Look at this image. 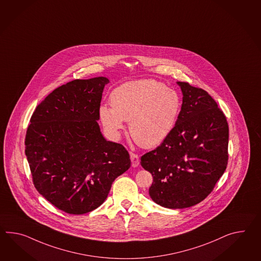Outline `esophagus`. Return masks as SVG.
<instances>
[{
	"label": "esophagus",
	"instance_id": "esophagus-1",
	"mask_svg": "<svg viewBox=\"0 0 261 261\" xmlns=\"http://www.w3.org/2000/svg\"><path fill=\"white\" fill-rule=\"evenodd\" d=\"M130 159L132 161V166L133 167H138L140 165V158L137 153H133V152H130Z\"/></svg>",
	"mask_w": 261,
	"mask_h": 261
}]
</instances>
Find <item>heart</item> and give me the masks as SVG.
I'll return each instance as SVG.
<instances>
[{"instance_id":"heart-1","label":"heart","mask_w":261,"mask_h":261,"mask_svg":"<svg viewBox=\"0 0 261 261\" xmlns=\"http://www.w3.org/2000/svg\"><path fill=\"white\" fill-rule=\"evenodd\" d=\"M110 102L100 108L102 125L117 137L129 121L133 140L143 148L159 146L169 137L181 108L177 92L153 79L122 84L111 93Z\"/></svg>"}]
</instances>
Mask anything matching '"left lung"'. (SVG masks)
<instances>
[{"mask_svg":"<svg viewBox=\"0 0 261 261\" xmlns=\"http://www.w3.org/2000/svg\"><path fill=\"white\" fill-rule=\"evenodd\" d=\"M177 84L183 102L176 124L158 148L140 159L153 175L152 200L174 210L207 197L228 162V123L222 109L203 89Z\"/></svg>","mask_w":261,"mask_h":261,"instance_id":"obj_1","label":"left lung"}]
</instances>
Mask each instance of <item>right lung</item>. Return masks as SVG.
Masks as SVG:
<instances>
[{
  "label": "right lung",
  "instance_id": "1",
  "mask_svg": "<svg viewBox=\"0 0 261 261\" xmlns=\"http://www.w3.org/2000/svg\"><path fill=\"white\" fill-rule=\"evenodd\" d=\"M106 77L76 79L53 90L35 109L25 154L37 191L58 210L80 215L100 206L131 165L127 150L105 140L100 119Z\"/></svg>",
  "mask_w": 261,
  "mask_h": 261
}]
</instances>
